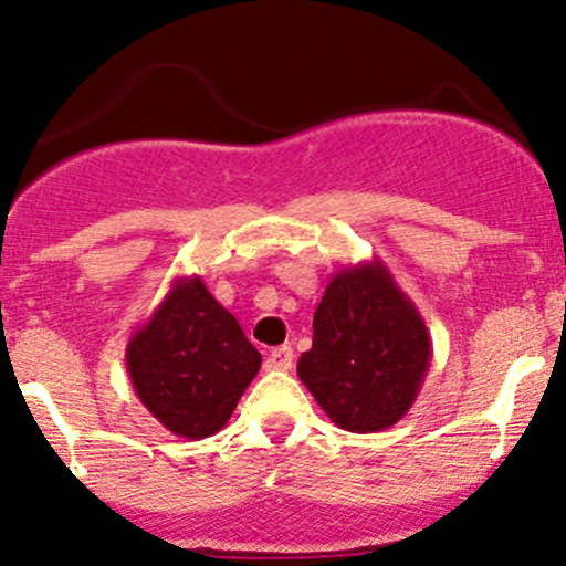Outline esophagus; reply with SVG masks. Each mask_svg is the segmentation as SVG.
Masks as SVG:
<instances>
[{
    "label": "esophagus",
    "mask_w": 566,
    "mask_h": 566,
    "mask_svg": "<svg viewBox=\"0 0 566 566\" xmlns=\"http://www.w3.org/2000/svg\"><path fill=\"white\" fill-rule=\"evenodd\" d=\"M265 368H269V370H290V368H293V349H290V346H279V349L269 352V357H265Z\"/></svg>",
    "instance_id": "esophagus-1"
}]
</instances>
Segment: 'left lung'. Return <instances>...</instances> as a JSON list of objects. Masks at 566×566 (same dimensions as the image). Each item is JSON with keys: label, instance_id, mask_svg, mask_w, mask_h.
<instances>
[{"label": "left lung", "instance_id": "left-lung-1", "mask_svg": "<svg viewBox=\"0 0 566 566\" xmlns=\"http://www.w3.org/2000/svg\"><path fill=\"white\" fill-rule=\"evenodd\" d=\"M430 359L419 308L374 258L327 282L297 378L340 430L381 432L411 411Z\"/></svg>", "mask_w": 566, "mask_h": 566}]
</instances>
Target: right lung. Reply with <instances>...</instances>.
Masks as SVG:
<instances>
[{
    "mask_svg": "<svg viewBox=\"0 0 566 566\" xmlns=\"http://www.w3.org/2000/svg\"><path fill=\"white\" fill-rule=\"evenodd\" d=\"M260 363L235 316L196 273L174 279L126 346L128 378L142 406L188 440L226 427Z\"/></svg>",
    "mask_w": 566,
    "mask_h": 566,
    "instance_id": "obj_1",
    "label": "right lung"
}]
</instances>
